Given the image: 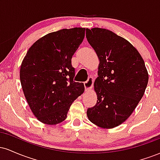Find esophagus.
<instances>
[{
    "label": "esophagus",
    "mask_w": 160,
    "mask_h": 160,
    "mask_svg": "<svg viewBox=\"0 0 160 160\" xmlns=\"http://www.w3.org/2000/svg\"><path fill=\"white\" fill-rule=\"evenodd\" d=\"M93 82H94V80H93V78H92V77H89V78H88V80L84 82V86H85L86 92H88L91 90V89L93 86Z\"/></svg>",
    "instance_id": "obj_1"
}]
</instances>
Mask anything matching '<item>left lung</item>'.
Listing matches in <instances>:
<instances>
[{
  "label": "left lung",
  "mask_w": 160,
  "mask_h": 160,
  "mask_svg": "<svg viewBox=\"0 0 160 160\" xmlns=\"http://www.w3.org/2000/svg\"><path fill=\"white\" fill-rule=\"evenodd\" d=\"M86 39L100 61L94 82L98 100L88 108L87 117L99 127L114 128L127 120L144 95L148 71L138 51L111 31L86 28Z\"/></svg>",
  "instance_id": "1"
}]
</instances>
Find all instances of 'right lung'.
<instances>
[{
  "mask_svg": "<svg viewBox=\"0 0 160 160\" xmlns=\"http://www.w3.org/2000/svg\"><path fill=\"white\" fill-rule=\"evenodd\" d=\"M86 28L62 29L42 37L28 50L20 68V81L28 104L38 120L47 125L64 121L71 104L84 92L74 81L71 58Z\"/></svg>",
  "mask_w": 160,
  "mask_h": 160,
  "instance_id": "obj_1",
  "label": "right lung"
}]
</instances>
